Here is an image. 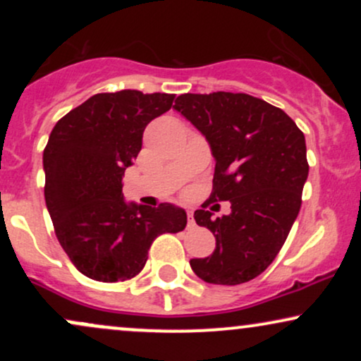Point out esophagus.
I'll list each match as a JSON object with an SVG mask.
<instances>
[{"instance_id": "obj_1", "label": "esophagus", "mask_w": 361, "mask_h": 361, "mask_svg": "<svg viewBox=\"0 0 361 361\" xmlns=\"http://www.w3.org/2000/svg\"><path fill=\"white\" fill-rule=\"evenodd\" d=\"M186 219H188V227H195V219H193L192 212L186 214Z\"/></svg>"}]
</instances>
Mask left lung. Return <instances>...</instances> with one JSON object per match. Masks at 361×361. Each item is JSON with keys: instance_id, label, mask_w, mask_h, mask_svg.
<instances>
[{"instance_id": "left-lung-1", "label": "left lung", "mask_w": 361, "mask_h": 361, "mask_svg": "<svg viewBox=\"0 0 361 361\" xmlns=\"http://www.w3.org/2000/svg\"><path fill=\"white\" fill-rule=\"evenodd\" d=\"M173 109L205 135L215 157L212 193L193 215L215 235V251L190 267L207 283L256 279L299 215L309 175L304 134L283 110L246 93H185ZM212 201H231V214L212 219L204 210Z\"/></svg>"}]
</instances>
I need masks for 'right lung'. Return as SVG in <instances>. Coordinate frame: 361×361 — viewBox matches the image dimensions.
Instances as JSON below:
<instances>
[{
  "instance_id": "add662e5",
  "label": "right lung",
  "mask_w": 361,
  "mask_h": 361,
  "mask_svg": "<svg viewBox=\"0 0 361 361\" xmlns=\"http://www.w3.org/2000/svg\"><path fill=\"white\" fill-rule=\"evenodd\" d=\"M175 94L98 93L66 114L44 149L45 204L62 250L91 280L135 276L159 234L180 233L186 212L171 204H127L122 176L142 147L144 128Z\"/></svg>"
}]
</instances>
